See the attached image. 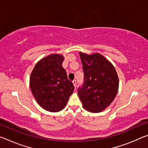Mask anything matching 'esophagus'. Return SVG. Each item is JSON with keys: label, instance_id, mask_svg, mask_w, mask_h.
Listing matches in <instances>:
<instances>
[{"label": "esophagus", "instance_id": "obj_1", "mask_svg": "<svg viewBox=\"0 0 148 148\" xmlns=\"http://www.w3.org/2000/svg\"><path fill=\"white\" fill-rule=\"evenodd\" d=\"M72 83H73L74 87H76V85H77V81H76V79H74L73 81H72Z\"/></svg>", "mask_w": 148, "mask_h": 148}]
</instances>
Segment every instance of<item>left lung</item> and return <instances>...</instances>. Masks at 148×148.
<instances>
[{"label": "left lung", "mask_w": 148, "mask_h": 148, "mask_svg": "<svg viewBox=\"0 0 148 148\" xmlns=\"http://www.w3.org/2000/svg\"><path fill=\"white\" fill-rule=\"evenodd\" d=\"M83 65L84 82L77 89L84 108L99 113L110 106L118 91L119 79L116 69L100 53L79 52Z\"/></svg>", "instance_id": "8db88e82"}]
</instances>
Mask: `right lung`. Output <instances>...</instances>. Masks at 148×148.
I'll return each mask as SVG.
<instances>
[{"mask_svg": "<svg viewBox=\"0 0 148 148\" xmlns=\"http://www.w3.org/2000/svg\"><path fill=\"white\" fill-rule=\"evenodd\" d=\"M64 57L51 54L37 62L30 77V87L36 102L42 108L51 112L61 111L74 91L62 66Z\"/></svg>", "mask_w": 148, "mask_h": 148, "instance_id": "add662e5", "label": "right lung"}]
</instances>
